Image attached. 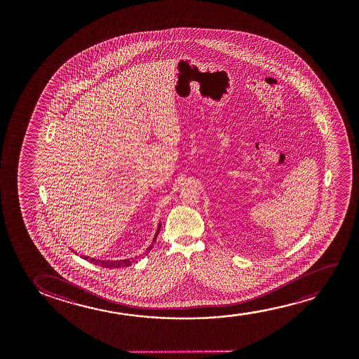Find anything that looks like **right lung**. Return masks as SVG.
<instances>
[{
    "mask_svg": "<svg viewBox=\"0 0 359 359\" xmlns=\"http://www.w3.org/2000/svg\"><path fill=\"white\" fill-rule=\"evenodd\" d=\"M161 223L158 224V229L157 231H156V236H154V238H153L152 244L151 245L148 246L147 249H146V251L143 252V254H141V255L137 256V257H135V259H125V260H115V261H110V260H99V259H93V257H88V256H83L84 260H88L89 262H92V264H94V265H98L100 266V267H105V269H120V267H128V266L131 265V264H133V262H137L141 257H143V256L148 255V252L149 251L152 250L153 245H154V243H156V239H157L158 233H159V229H161Z\"/></svg>",
    "mask_w": 359,
    "mask_h": 359,
    "instance_id": "right-lung-1",
    "label": "right lung"
}]
</instances>
